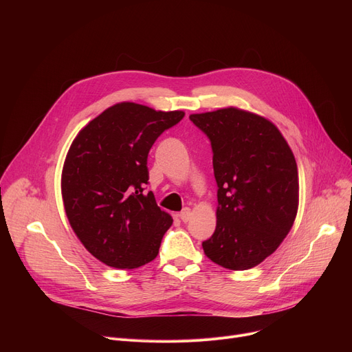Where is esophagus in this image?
I'll use <instances>...</instances> for the list:
<instances>
[{"mask_svg":"<svg viewBox=\"0 0 352 352\" xmlns=\"http://www.w3.org/2000/svg\"><path fill=\"white\" fill-rule=\"evenodd\" d=\"M179 218L184 221V223H188L190 218H191V210H190V208H184V210L179 212Z\"/></svg>","mask_w":352,"mask_h":352,"instance_id":"esophagus-1","label":"esophagus"}]
</instances>
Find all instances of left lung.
I'll return each instance as SVG.
<instances>
[{"label":"left lung","mask_w":352,"mask_h":352,"mask_svg":"<svg viewBox=\"0 0 352 352\" xmlns=\"http://www.w3.org/2000/svg\"><path fill=\"white\" fill-rule=\"evenodd\" d=\"M212 148L217 227L202 243L221 267L244 271L263 263L289 232L298 210V170L272 122L238 108L192 114Z\"/></svg>","instance_id":"left-lung-1"}]
</instances>
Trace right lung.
Returning a JSON list of instances; mask_svg holds the SVG:
<instances>
[{
	"label": "right lung",
	"instance_id": "right-lung-1",
	"mask_svg": "<svg viewBox=\"0 0 352 352\" xmlns=\"http://www.w3.org/2000/svg\"><path fill=\"white\" fill-rule=\"evenodd\" d=\"M184 116L121 102L72 141L61 178L65 214L82 245L108 267L133 270L158 255L173 218L144 191L146 158L157 138Z\"/></svg>",
	"mask_w": 352,
	"mask_h": 352
}]
</instances>
